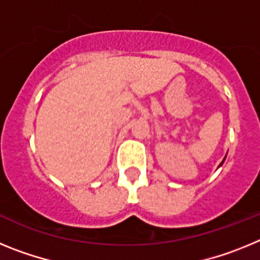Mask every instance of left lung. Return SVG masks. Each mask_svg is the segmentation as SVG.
Wrapping results in <instances>:
<instances>
[{
    "instance_id": "1",
    "label": "left lung",
    "mask_w": 260,
    "mask_h": 260,
    "mask_svg": "<svg viewBox=\"0 0 260 260\" xmlns=\"http://www.w3.org/2000/svg\"><path fill=\"white\" fill-rule=\"evenodd\" d=\"M224 160H225V157H224ZM224 160H222V161H221V164H220V167H221V165H222V162H224Z\"/></svg>"
}]
</instances>
